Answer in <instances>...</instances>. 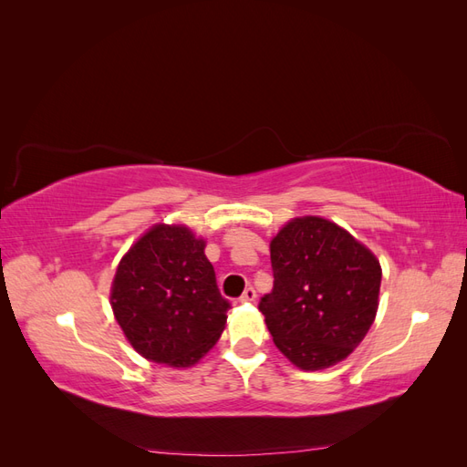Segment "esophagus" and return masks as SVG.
Returning a JSON list of instances; mask_svg holds the SVG:
<instances>
[{"label": "esophagus", "mask_w": 467, "mask_h": 467, "mask_svg": "<svg viewBox=\"0 0 467 467\" xmlns=\"http://www.w3.org/2000/svg\"><path fill=\"white\" fill-rule=\"evenodd\" d=\"M255 298H257V292L249 286V288H245V292L242 294V298H239V302H255Z\"/></svg>", "instance_id": "obj_1"}]
</instances>
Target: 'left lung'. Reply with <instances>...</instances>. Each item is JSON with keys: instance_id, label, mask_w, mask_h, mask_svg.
Wrapping results in <instances>:
<instances>
[{"instance_id": "8db88e82", "label": "left lung", "mask_w": 467, "mask_h": 467, "mask_svg": "<svg viewBox=\"0 0 467 467\" xmlns=\"http://www.w3.org/2000/svg\"><path fill=\"white\" fill-rule=\"evenodd\" d=\"M271 263L275 286L259 309L276 348L306 372L345 360L376 319L378 257L338 223L300 216L271 239Z\"/></svg>"}]
</instances>
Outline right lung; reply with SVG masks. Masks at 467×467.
Segmentation results:
<instances>
[{
  "label": "right lung",
  "mask_w": 467,
  "mask_h": 467,
  "mask_svg": "<svg viewBox=\"0 0 467 467\" xmlns=\"http://www.w3.org/2000/svg\"><path fill=\"white\" fill-rule=\"evenodd\" d=\"M204 247L185 223H155L117 266L112 314L126 341L150 362L191 368L225 329L230 304L218 292Z\"/></svg>",
  "instance_id": "1"
}]
</instances>
